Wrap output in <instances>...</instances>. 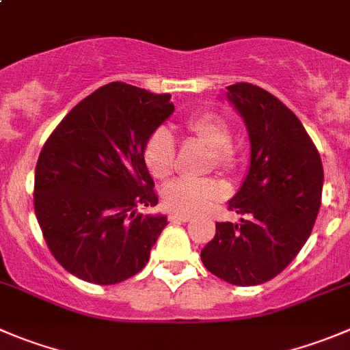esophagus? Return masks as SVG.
<instances>
[{
    "mask_svg": "<svg viewBox=\"0 0 350 350\" xmlns=\"http://www.w3.org/2000/svg\"><path fill=\"white\" fill-rule=\"evenodd\" d=\"M170 221H189V219H191V216L189 215H184V213H177V211H173V213H170Z\"/></svg>",
    "mask_w": 350,
    "mask_h": 350,
    "instance_id": "34e87169",
    "label": "esophagus"
}]
</instances>
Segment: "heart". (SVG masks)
<instances>
[{
	"label": "heart",
	"instance_id": "1",
	"mask_svg": "<svg viewBox=\"0 0 350 350\" xmlns=\"http://www.w3.org/2000/svg\"><path fill=\"white\" fill-rule=\"evenodd\" d=\"M185 129L211 149V165L230 172L237 166V149L232 144L227 120L213 111L199 113L185 122ZM177 146L166 129H158L146 142L144 159L156 178H166L175 168ZM225 196V189L215 178H177L163 189V201L170 209L184 215L204 213Z\"/></svg>",
	"mask_w": 350,
	"mask_h": 350
}]
</instances>
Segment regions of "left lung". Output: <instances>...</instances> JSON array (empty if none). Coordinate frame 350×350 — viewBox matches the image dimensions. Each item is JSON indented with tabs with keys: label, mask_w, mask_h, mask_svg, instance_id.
Returning a JSON list of instances; mask_svg holds the SVG:
<instances>
[{
	"label": "left lung",
	"mask_w": 350,
	"mask_h": 350,
	"mask_svg": "<svg viewBox=\"0 0 350 350\" xmlns=\"http://www.w3.org/2000/svg\"><path fill=\"white\" fill-rule=\"evenodd\" d=\"M251 142L249 170L228 208L241 223H216L201 251L208 271L239 287L275 278L311 235L321 206L323 165L301 120L258 85H228Z\"/></svg>",
	"instance_id": "1"
}]
</instances>
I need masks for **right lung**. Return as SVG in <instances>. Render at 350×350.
Wrapping results in <instances>:
<instances>
[{"mask_svg":"<svg viewBox=\"0 0 350 350\" xmlns=\"http://www.w3.org/2000/svg\"><path fill=\"white\" fill-rule=\"evenodd\" d=\"M170 94L111 82L82 99L46 141L34 209L56 261L81 280L113 285L134 277L168 225L156 206L146 142L172 116Z\"/></svg>","mask_w":350,"mask_h":350,"instance_id":"obj_1","label":"right lung"}]
</instances>
